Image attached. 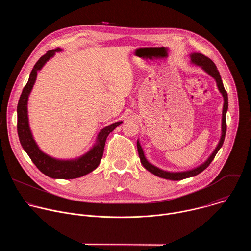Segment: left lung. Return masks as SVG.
Masks as SVG:
<instances>
[{
  "label": "left lung",
  "instance_id": "left-lung-1",
  "mask_svg": "<svg viewBox=\"0 0 251 251\" xmlns=\"http://www.w3.org/2000/svg\"><path fill=\"white\" fill-rule=\"evenodd\" d=\"M191 59H192V62L201 66L205 73H207L211 77H213L214 79H216L217 81V84H218V87H219V90L221 91V93L223 94L224 96V100H225V103H224V109H223V122H222V137H221V140H220V143L218 144L216 150L213 151V153L209 156V158L203 163L201 164V166H199L198 168L196 169H193V170H190V171H187V172H180V173H172V172H167V171H164V170H161L157 167H155L154 165L150 164L147 159L145 158L144 156V152H143L142 150V147L140 146V143L139 141H137V148H138V153H139V157H140V161H141V164L144 166V168L146 170H148L150 173L154 174L155 176H160V177H163V178H166V180H172V181H180V180H183V178H187V177H190V176H197L199 175L200 173H201L204 169H206L209 164L212 162V160L214 159V157H216L217 153L219 152V150L222 148L223 144H224V141H225V138H226V111H227V108H228V98H227V92L226 91L225 87H224V83H223V80H222V77H221V75L219 73V70L216 66V64H214L212 62V60L210 58H208L207 56L201 54V53H198V52H195V53H192L191 54Z\"/></svg>",
  "mask_w": 251,
  "mask_h": 251
}]
</instances>
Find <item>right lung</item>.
<instances>
[{
  "mask_svg": "<svg viewBox=\"0 0 251 251\" xmlns=\"http://www.w3.org/2000/svg\"><path fill=\"white\" fill-rule=\"evenodd\" d=\"M56 51H61V49L57 48L55 50H49L46 54H44L34 64L31 73L28 77V81L23 89L21 94L17 112H18V135L23 146L24 150L26 152L32 163L35 165L43 174L52 178H63V180H69V178L80 177L84 175L95 170L103 156L104 146L106 138L108 135L122 123V121L115 122L109 126L105 127L99 132L97 137V143L93 146V148L88 151L83 156L75 159V160H57L50 157L40 150L37 143L34 142L29 126H28V118H27V98L32 89V86L37 79L38 71L42 69V67L46 64V62L54 55Z\"/></svg>",
  "mask_w": 251,
  "mask_h": 251,
  "instance_id": "1",
  "label": "right lung"
}]
</instances>
